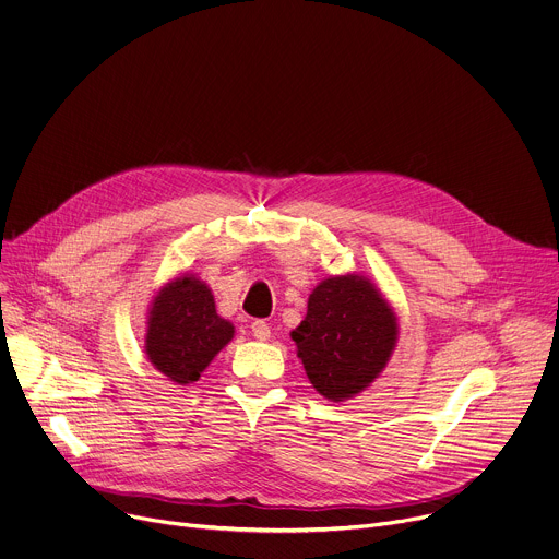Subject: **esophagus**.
I'll list each match as a JSON object with an SVG mask.
<instances>
[{
	"label": "esophagus",
	"instance_id": "34e87169",
	"mask_svg": "<svg viewBox=\"0 0 559 559\" xmlns=\"http://www.w3.org/2000/svg\"><path fill=\"white\" fill-rule=\"evenodd\" d=\"M252 334H254V338L257 341H270V325L267 323H263V321H254L252 323Z\"/></svg>",
	"mask_w": 559,
	"mask_h": 559
}]
</instances>
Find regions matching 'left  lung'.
<instances>
[{
    "mask_svg": "<svg viewBox=\"0 0 559 559\" xmlns=\"http://www.w3.org/2000/svg\"><path fill=\"white\" fill-rule=\"evenodd\" d=\"M292 341L311 386L343 403L386 367L397 343V316L367 276H330L309 294L307 316Z\"/></svg>",
    "mask_w": 559,
    "mask_h": 559,
    "instance_id": "obj_1",
    "label": "left lung"
}]
</instances>
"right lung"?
<instances>
[{"label": "right lung", "instance_id": "add662e5", "mask_svg": "<svg viewBox=\"0 0 559 559\" xmlns=\"http://www.w3.org/2000/svg\"><path fill=\"white\" fill-rule=\"evenodd\" d=\"M231 338L234 325L216 313L214 294L197 274L183 272L152 296L145 356L175 384L197 382Z\"/></svg>", "mask_w": 559, "mask_h": 559}]
</instances>
